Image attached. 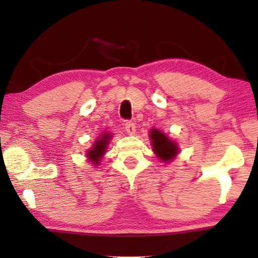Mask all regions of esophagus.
I'll use <instances>...</instances> for the list:
<instances>
[{
  "mask_svg": "<svg viewBox=\"0 0 258 258\" xmlns=\"http://www.w3.org/2000/svg\"><path fill=\"white\" fill-rule=\"evenodd\" d=\"M124 125H125V132H126V134H128V135H135V134H136L135 123L126 122Z\"/></svg>",
  "mask_w": 258,
  "mask_h": 258,
  "instance_id": "obj_1",
  "label": "esophagus"
}]
</instances>
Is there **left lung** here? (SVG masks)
<instances>
[{"label":"left lung","mask_w":258,"mask_h":258,"mask_svg":"<svg viewBox=\"0 0 258 258\" xmlns=\"http://www.w3.org/2000/svg\"><path fill=\"white\" fill-rule=\"evenodd\" d=\"M150 141L151 147H153L154 153L156 156L163 162H170L171 160L177 156L178 154V147L174 141L169 139L167 135L160 132L158 129H151L150 130Z\"/></svg>","instance_id":"left-lung-1"}]
</instances>
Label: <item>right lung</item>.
Wrapping results in <instances>:
<instances>
[{
    "label": "right lung",
    "mask_w": 258,
    "mask_h": 258,
    "mask_svg": "<svg viewBox=\"0 0 258 258\" xmlns=\"http://www.w3.org/2000/svg\"><path fill=\"white\" fill-rule=\"evenodd\" d=\"M111 140V135L108 133H103L100 137L95 141L94 146L91 147V149L87 151V157L89 162H91L95 167L100 164V161L103 157V155L105 154V150H107V147L109 144V141Z\"/></svg>",
    "instance_id": "add662e5"
}]
</instances>
